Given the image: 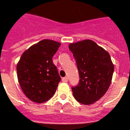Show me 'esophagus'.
<instances>
[{"mask_svg":"<svg viewBox=\"0 0 130 130\" xmlns=\"http://www.w3.org/2000/svg\"><path fill=\"white\" fill-rule=\"evenodd\" d=\"M62 81L64 83H67L68 81V78L67 77H63L62 79Z\"/></svg>","mask_w":130,"mask_h":130,"instance_id":"obj_1","label":"esophagus"}]
</instances>
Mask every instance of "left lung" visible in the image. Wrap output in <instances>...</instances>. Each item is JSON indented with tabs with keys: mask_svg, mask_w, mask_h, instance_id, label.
Returning a JSON list of instances; mask_svg holds the SVG:
<instances>
[{
	"mask_svg": "<svg viewBox=\"0 0 130 130\" xmlns=\"http://www.w3.org/2000/svg\"><path fill=\"white\" fill-rule=\"evenodd\" d=\"M69 49L80 78L77 85L72 88L73 96L84 105L94 104L106 93L112 81L114 65L110 55L90 40L70 43Z\"/></svg>",
	"mask_w": 130,
	"mask_h": 130,
	"instance_id": "obj_1",
	"label": "left lung"
}]
</instances>
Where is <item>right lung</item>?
I'll return each mask as SVG.
<instances>
[{"label": "right lung", "mask_w": 130, "mask_h": 130, "mask_svg": "<svg viewBox=\"0 0 130 130\" xmlns=\"http://www.w3.org/2000/svg\"><path fill=\"white\" fill-rule=\"evenodd\" d=\"M60 45L53 40H42L26 49L17 64L21 88L32 102L42 104L56 92L60 77L52 58Z\"/></svg>", "instance_id": "1"}]
</instances>
